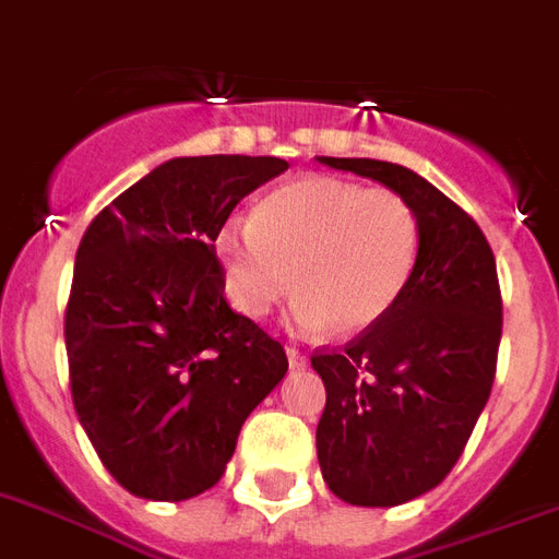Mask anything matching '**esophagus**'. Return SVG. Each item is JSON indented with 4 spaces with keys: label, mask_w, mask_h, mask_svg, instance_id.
<instances>
[{
    "label": "esophagus",
    "mask_w": 559,
    "mask_h": 559,
    "mask_svg": "<svg viewBox=\"0 0 559 559\" xmlns=\"http://www.w3.org/2000/svg\"><path fill=\"white\" fill-rule=\"evenodd\" d=\"M285 354H288L292 368H306V365H309V354L300 350V347H295V344H288V347H285Z\"/></svg>",
    "instance_id": "1"
}]
</instances>
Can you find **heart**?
<instances>
[{"label": "heart", "instance_id": "b5f03b06", "mask_svg": "<svg viewBox=\"0 0 559 559\" xmlns=\"http://www.w3.org/2000/svg\"><path fill=\"white\" fill-rule=\"evenodd\" d=\"M421 247L415 209L392 188H362L333 176L280 185L215 235L226 295L247 318L283 297L297 300V324L338 335L368 333L392 312L413 280Z\"/></svg>", "mask_w": 559, "mask_h": 559}]
</instances>
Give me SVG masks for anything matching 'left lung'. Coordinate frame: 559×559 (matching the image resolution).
Wrapping results in <instances>:
<instances>
[{"instance_id": "1", "label": "left lung", "mask_w": 559, "mask_h": 559, "mask_svg": "<svg viewBox=\"0 0 559 559\" xmlns=\"http://www.w3.org/2000/svg\"><path fill=\"white\" fill-rule=\"evenodd\" d=\"M318 162L383 182L421 224L397 306L344 350L312 356L326 389L314 444L330 492L397 507L451 474L489 401L503 318L495 255L472 215L413 170L377 158Z\"/></svg>"}]
</instances>
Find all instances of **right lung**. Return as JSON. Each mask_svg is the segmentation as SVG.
<instances>
[{"mask_svg":"<svg viewBox=\"0 0 559 559\" xmlns=\"http://www.w3.org/2000/svg\"><path fill=\"white\" fill-rule=\"evenodd\" d=\"M274 155L170 158L91 221L64 342L79 421L117 484L146 501L212 489L241 424L288 371L283 344L229 309L215 235Z\"/></svg>","mask_w":559,"mask_h":559,"instance_id":"right-lung-1","label":"right lung"}]
</instances>
